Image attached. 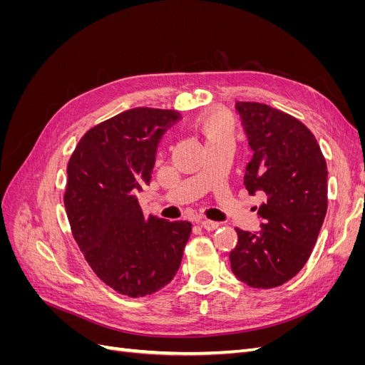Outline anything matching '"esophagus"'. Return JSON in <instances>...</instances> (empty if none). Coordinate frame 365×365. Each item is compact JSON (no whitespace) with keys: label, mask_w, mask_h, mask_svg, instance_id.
<instances>
[{"label":"esophagus","mask_w":365,"mask_h":365,"mask_svg":"<svg viewBox=\"0 0 365 365\" xmlns=\"http://www.w3.org/2000/svg\"><path fill=\"white\" fill-rule=\"evenodd\" d=\"M201 228L207 230V231H215L216 228H219L217 222H213V220H201Z\"/></svg>","instance_id":"esophagus-1"}]
</instances>
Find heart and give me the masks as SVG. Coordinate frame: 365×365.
<instances>
[{"mask_svg":"<svg viewBox=\"0 0 365 365\" xmlns=\"http://www.w3.org/2000/svg\"><path fill=\"white\" fill-rule=\"evenodd\" d=\"M202 135L207 143L228 140L231 141L235 137V126L231 117L225 113H215L208 115L201 125Z\"/></svg>","mask_w":365,"mask_h":365,"instance_id":"obj_1","label":"heart"}]
</instances>
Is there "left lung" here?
I'll return each mask as SVG.
<instances>
[{
	"instance_id": "obj_1",
	"label": "left lung",
	"mask_w": 365,
	"mask_h": 365,
	"mask_svg": "<svg viewBox=\"0 0 365 365\" xmlns=\"http://www.w3.org/2000/svg\"><path fill=\"white\" fill-rule=\"evenodd\" d=\"M252 158L244 185L262 193L260 230L236 228L231 271L251 288L291 280L311 256L327 212V165L314 134L302 121L257 102H237Z\"/></svg>"
}]
</instances>
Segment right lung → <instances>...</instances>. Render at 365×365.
I'll return each mask as SVG.
<instances>
[{
  "instance_id": "add662e5",
  "label": "right lung",
  "mask_w": 365,
  "mask_h": 365,
  "mask_svg": "<svg viewBox=\"0 0 365 365\" xmlns=\"http://www.w3.org/2000/svg\"><path fill=\"white\" fill-rule=\"evenodd\" d=\"M181 114L134 108L94 126L67 165L63 204L96 275L118 294L145 297L178 271L192 224L145 216L137 200L152 178L158 143Z\"/></svg>"
}]
</instances>
